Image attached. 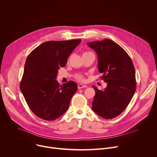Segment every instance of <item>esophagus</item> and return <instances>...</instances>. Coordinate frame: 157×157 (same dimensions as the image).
<instances>
[{"mask_svg": "<svg viewBox=\"0 0 157 157\" xmlns=\"http://www.w3.org/2000/svg\"><path fill=\"white\" fill-rule=\"evenodd\" d=\"M87 86L86 85H84V84H79L78 85V89H82V88H84V87H86Z\"/></svg>", "mask_w": 157, "mask_h": 157, "instance_id": "1", "label": "esophagus"}]
</instances>
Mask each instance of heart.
Wrapping results in <instances>:
<instances>
[{
	"mask_svg": "<svg viewBox=\"0 0 157 157\" xmlns=\"http://www.w3.org/2000/svg\"><path fill=\"white\" fill-rule=\"evenodd\" d=\"M88 53V52H85L84 53ZM76 78L79 81H84V76L82 75H76Z\"/></svg>",
	"mask_w": 157,
	"mask_h": 157,
	"instance_id": "obj_1",
	"label": "heart"
}]
</instances>
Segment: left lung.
Returning a JSON list of instances; mask_svg holds the SVG:
<instances>
[{"instance_id":"8db88e82","label":"left lung","mask_w":157,"mask_h":157,"mask_svg":"<svg viewBox=\"0 0 157 157\" xmlns=\"http://www.w3.org/2000/svg\"><path fill=\"white\" fill-rule=\"evenodd\" d=\"M98 57V70L107 86L101 91L93 86L96 94L92 109L101 117L110 119L120 115L130 103L136 90L135 68L127 52L109 39L87 43Z\"/></svg>"}]
</instances>
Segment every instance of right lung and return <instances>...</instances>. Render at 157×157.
<instances>
[{"label": "right lung", "instance_id": "right-lung-1", "mask_svg": "<svg viewBox=\"0 0 157 157\" xmlns=\"http://www.w3.org/2000/svg\"><path fill=\"white\" fill-rule=\"evenodd\" d=\"M81 41H46L27 56L20 88L29 107L39 118L54 121L68 110L77 84L70 81L59 86L55 79L60 67L65 66Z\"/></svg>", "mask_w": 157, "mask_h": 157}]
</instances>
